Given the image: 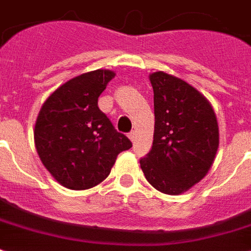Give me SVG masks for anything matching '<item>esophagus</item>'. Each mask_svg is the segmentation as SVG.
<instances>
[{
	"mask_svg": "<svg viewBox=\"0 0 251 251\" xmlns=\"http://www.w3.org/2000/svg\"><path fill=\"white\" fill-rule=\"evenodd\" d=\"M129 138H130V140H131L132 143H134V142H135V138H136V132L135 131L129 132Z\"/></svg>",
	"mask_w": 251,
	"mask_h": 251,
	"instance_id": "1",
	"label": "esophagus"
}]
</instances>
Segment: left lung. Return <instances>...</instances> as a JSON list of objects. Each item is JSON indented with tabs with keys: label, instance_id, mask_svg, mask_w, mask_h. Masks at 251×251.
<instances>
[{
	"label": "left lung",
	"instance_id": "1",
	"mask_svg": "<svg viewBox=\"0 0 251 251\" xmlns=\"http://www.w3.org/2000/svg\"><path fill=\"white\" fill-rule=\"evenodd\" d=\"M153 87V146L140 168L152 187L166 195L187 192L210 170L219 147L213 105L184 79L150 75Z\"/></svg>",
	"mask_w": 251,
	"mask_h": 251
}]
</instances>
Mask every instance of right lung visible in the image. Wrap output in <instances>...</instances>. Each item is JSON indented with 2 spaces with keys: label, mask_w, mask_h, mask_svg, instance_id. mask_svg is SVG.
Masks as SVG:
<instances>
[{
  "label": "right lung",
  "mask_w": 251,
  "mask_h": 251,
  "mask_svg": "<svg viewBox=\"0 0 251 251\" xmlns=\"http://www.w3.org/2000/svg\"><path fill=\"white\" fill-rule=\"evenodd\" d=\"M116 73L97 69L68 79L45 100L34 125L38 157L52 178L68 189L101 183L120 152L131 148L98 107V98Z\"/></svg>",
  "instance_id": "obj_1"
}]
</instances>
